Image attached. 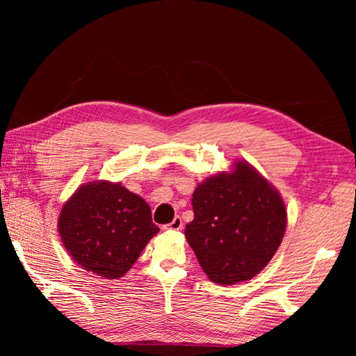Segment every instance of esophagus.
<instances>
[{
  "instance_id": "34e87169",
  "label": "esophagus",
  "mask_w": 356,
  "mask_h": 356,
  "mask_svg": "<svg viewBox=\"0 0 356 356\" xmlns=\"http://www.w3.org/2000/svg\"><path fill=\"white\" fill-rule=\"evenodd\" d=\"M163 229H165V230H181V229H182V220H181L179 217H175L174 221L166 224Z\"/></svg>"
}]
</instances>
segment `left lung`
Wrapping results in <instances>:
<instances>
[{"label": "left lung", "instance_id": "1", "mask_svg": "<svg viewBox=\"0 0 356 356\" xmlns=\"http://www.w3.org/2000/svg\"><path fill=\"white\" fill-rule=\"evenodd\" d=\"M193 193L186 239L212 282L250 281L272 260L286 229L279 191L246 161H236Z\"/></svg>", "mask_w": 356, "mask_h": 356}]
</instances>
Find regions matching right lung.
I'll return each mask as SVG.
<instances>
[{
  "mask_svg": "<svg viewBox=\"0 0 356 356\" xmlns=\"http://www.w3.org/2000/svg\"><path fill=\"white\" fill-rule=\"evenodd\" d=\"M58 230L72 260L106 279L123 277L159 232L148 203L120 182L93 181L62 207Z\"/></svg>",
  "mask_w": 356,
  "mask_h": 356,
  "instance_id": "add662e5",
  "label": "right lung"
}]
</instances>
